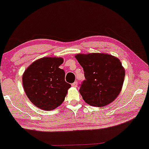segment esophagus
I'll use <instances>...</instances> for the list:
<instances>
[{
  "label": "esophagus",
  "mask_w": 149,
  "mask_h": 149,
  "mask_svg": "<svg viewBox=\"0 0 149 149\" xmlns=\"http://www.w3.org/2000/svg\"><path fill=\"white\" fill-rule=\"evenodd\" d=\"M71 85H72L73 87H76L77 86H78V82H77V81H75L74 82H73V83L71 84Z\"/></svg>",
  "instance_id": "1"
}]
</instances>
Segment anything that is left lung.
I'll return each instance as SVG.
<instances>
[{
	"label": "left lung",
	"mask_w": 149,
	"mask_h": 149,
	"mask_svg": "<svg viewBox=\"0 0 149 149\" xmlns=\"http://www.w3.org/2000/svg\"><path fill=\"white\" fill-rule=\"evenodd\" d=\"M76 58L85 74L79 89L84 101L96 107L112 103L119 96L125 77L119 59L104 53L78 54Z\"/></svg>",
	"instance_id": "1"
}]
</instances>
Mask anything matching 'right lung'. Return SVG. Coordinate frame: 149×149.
Returning <instances> with one entry per match:
<instances>
[{
	"label": "right lung",
	"instance_id": "obj_1",
	"mask_svg": "<svg viewBox=\"0 0 149 149\" xmlns=\"http://www.w3.org/2000/svg\"><path fill=\"white\" fill-rule=\"evenodd\" d=\"M61 57H43L28 67L23 75L24 91L35 106L54 110L64 101L71 85L65 81V72L59 67Z\"/></svg>",
	"mask_w": 149,
	"mask_h": 149
}]
</instances>
